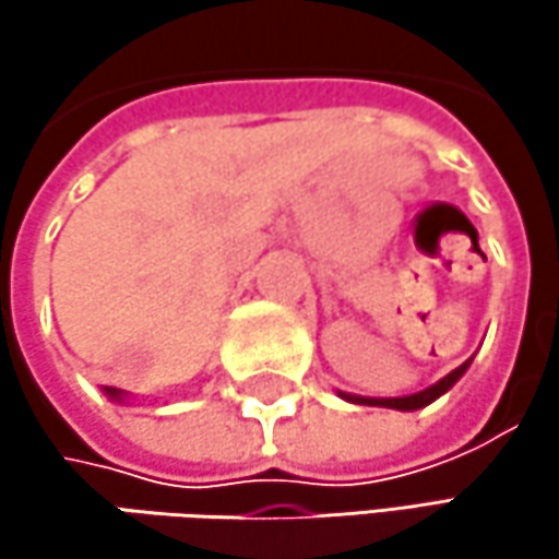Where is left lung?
<instances>
[{"instance_id":"1","label":"left lung","mask_w":559,"mask_h":559,"mask_svg":"<svg viewBox=\"0 0 559 559\" xmlns=\"http://www.w3.org/2000/svg\"><path fill=\"white\" fill-rule=\"evenodd\" d=\"M473 362V359H469ZM469 362H463L460 369H453L450 376H443L437 385H430V389L417 391V394H404V397H359V394H343L346 401H356V404H372V407H394V411H417V407H427L430 401H437L443 391H450L460 379H463V372L469 369Z\"/></svg>"}]
</instances>
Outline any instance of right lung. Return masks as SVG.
<instances>
[{"instance_id": "obj_1", "label": "right lung", "mask_w": 559, "mask_h": 559, "mask_svg": "<svg viewBox=\"0 0 559 559\" xmlns=\"http://www.w3.org/2000/svg\"><path fill=\"white\" fill-rule=\"evenodd\" d=\"M106 394H109V397H122V391H116V389H109Z\"/></svg>"}]
</instances>
